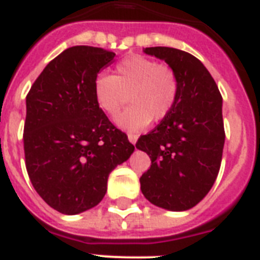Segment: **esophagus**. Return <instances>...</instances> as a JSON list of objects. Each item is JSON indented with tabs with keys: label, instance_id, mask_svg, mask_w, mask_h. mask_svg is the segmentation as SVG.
Returning a JSON list of instances; mask_svg holds the SVG:
<instances>
[{
	"label": "esophagus",
	"instance_id": "1",
	"mask_svg": "<svg viewBox=\"0 0 260 260\" xmlns=\"http://www.w3.org/2000/svg\"><path fill=\"white\" fill-rule=\"evenodd\" d=\"M127 138H128V141H130V142H132L133 145H134V143L137 142V139H138V135L133 134V133H128Z\"/></svg>",
	"mask_w": 260,
	"mask_h": 260
}]
</instances>
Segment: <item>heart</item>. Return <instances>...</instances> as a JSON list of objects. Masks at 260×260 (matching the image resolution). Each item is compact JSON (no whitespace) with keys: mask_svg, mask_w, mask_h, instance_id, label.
<instances>
[{"mask_svg":"<svg viewBox=\"0 0 260 260\" xmlns=\"http://www.w3.org/2000/svg\"><path fill=\"white\" fill-rule=\"evenodd\" d=\"M179 79L166 63L133 54L115 65V74H98L94 81V98L101 110L117 117L128 98L130 106L118 118L126 130H142L151 119L159 123L166 119L177 104Z\"/></svg>","mask_w":260,"mask_h":260,"instance_id":"heart-1","label":"heart"}]
</instances>
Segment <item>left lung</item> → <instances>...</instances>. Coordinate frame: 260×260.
<instances>
[{
	"label": "left lung",
	"mask_w": 260,
	"mask_h": 260,
	"mask_svg": "<svg viewBox=\"0 0 260 260\" xmlns=\"http://www.w3.org/2000/svg\"><path fill=\"white\" fill-rule=\"evenodd\" d=\"M143 51L175 70L179 94L170 115L135 143L151 159L139 178L141 190L158 207L184 211L205 198L219 173L226 135L222 95L209 70L187 51L165 46Z\"/></svg>",
	"instance_id": "left-lung-1"
}]
</instances>
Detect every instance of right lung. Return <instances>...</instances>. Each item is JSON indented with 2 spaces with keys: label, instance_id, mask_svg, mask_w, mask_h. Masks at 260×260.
<instances>
[{
  "label": "right lung",
  "instance_id": "obj_1",
  "mask_svg": "<svg viewBox=\"0 0 260 260\" xmlns=\"http://www.w3.org/2000/svg\"><path fill=\"white\" fill-rule=\"evenodd\" d=\"M115 57L93 46H73L51 59L26 95L25 165L40 197L74 215L104 199L107 178L134 145L94 98L96 74Z\"/></svg>",
  "mask_w": 260,
  "mask_h": 260
}]
</instances>
